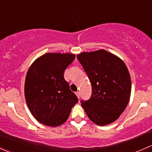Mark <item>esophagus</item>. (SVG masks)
<instances>
[{"label": "esophagus", "mask_w": 152, "mask_h": 152, "mask_svg": "<svg viewBox=\"0 0 152 152\" xmlns=\"http://www.w3.org/2000/svg\"><path fill=\"white\" fill-rule=\"evenodd\" d=\"M76 96L78 97V99H79V97H80V94H79V92H76Z\"/></svg>", "instance_id": "34e87169"}]
</instances>
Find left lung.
Masks as SVG:
<instances>
[{
	"instance_id": "left-lung-1",
	"label": "left lung",
	"mask_w": 152,
	"mask_h": 152,
	"mask_svg": "<svg viewBox=\"0 0 152 152\" xmlns=\"http://www.w3.org/2000/svg\"><path fill=\"white\" fill-rule=\"evenodd\" d=\"M92 85L88 101H81L89 118L99 126L117 120L129 103L131 78L126 65L118 56L101 49L77 55Z\"/></svg>"
}]
</instances>
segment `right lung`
I'll return each instance as SVG.
<instances>
[{
  "label": "right lung",
  "mask_w": 152,
  "mask_h": 152,
  "mask_svg": "<svg viewBox=\"0 0 152 152\" xmlns=\"http://www.w3.org/2000/svg\"><path fill=\"white\" fill-rule=\"evenodd\" d=\"M73 53H47L29 67L24 92L28 107L39 123L58 126L68 118L78 102L64 79L65 69L75 59Z\"/></svg>",
  "instance_id": "add662e5"
}]
</instances>
